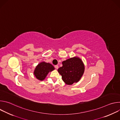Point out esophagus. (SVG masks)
I'll use <instances>...</instances> for the list:
<instances>
[{
  "instance_id": "1",
  "label": "esophagus",
  "mask_w": 120,
  "mask_h": 120,
  "mask_svg": "<svg viewBox=\"0 0 120 120\" xmlns=\"http://www.w3.org/2000/svg\"><path fill=\"white\" fill-rule=\"evenodd\" d=\"M55 68H56V69H57L58 68V65H55Z\"/></svg>"
}]
</instances>
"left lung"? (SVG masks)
I'll return each instance as SVG.
<instances>
[{"label":"left lung","mask_w":120,"mask_h":120,"mask_svg":"<svg viewBox=\"0 0 120 120\" xmlns=\"http://www.w3.org/2000/svg\"><path fill=\"white\" fill-rule=\"evenodd\" d=\"M62 64L63 66L58 68V72L64 82L68 85L78 82L84 71L82 61L78 57H74L63 61Z\"/></svg>","instance_id":"left-lung-1"}]
</instances>
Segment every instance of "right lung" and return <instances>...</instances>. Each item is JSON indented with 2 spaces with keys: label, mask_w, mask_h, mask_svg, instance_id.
<instances>
[{
  "label": "right lung",
  "mask_w": 120,
  "mask_h": 120,
  "mask_svg": "<svg viewBox=\"0 0 120 120\" xmlns=\"http://www.w3.org/2000/svg\"><path fill=\"white\" fill-rule=\"evenodd\" d=\"M54 69V67L51 64L42 62L36 67L34 74L37 79L42 81L44 80L49 72L52 71Z\"/></svg>",
  "instance_id": "1"
}]
</instances>
